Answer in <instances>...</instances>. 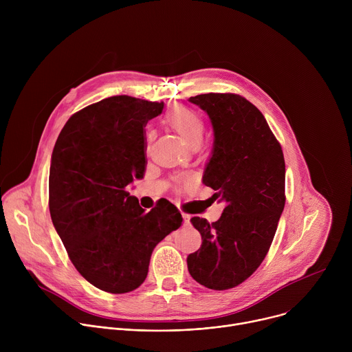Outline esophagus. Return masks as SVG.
Returning <instances> with one entry per match:
<instances>
[{"mask_svg":"<svg viewBox=\"0 0 352 352\" xmlns=\"http://www.w3.org/2000/svg\"><path fill=\"white\" fill-rule=\"evenodd\" d=\"M182 219H184V224H185V226H188V224H189V220H190V216H189V214L182 213Z\"/></svg>","mask_w":352,"mask_h":352,"instance_id":"1","label":"esophagus"}]
</instances>
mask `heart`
<instances>
[{
    "mask_svg": "<svg viewBox=\"0 0 352 352\" xmlns=\"http://www.w3.org/2000/svg\"><path fill=\"white\" fill-rule=\"evenodd\" d=\"M164 120L168 126H171L189 147L199 146V143L202 142L205 124L196 111L182 106L171 107L166 113Z\"/></svg>",
    "mask_w": 352,
    "mask_h": 352,
    "instance_id": "heart-1",
    "label": "heart"
}]
</instances>
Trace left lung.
<instances>
[{"instance_id": "left-lung-1", "label": "left lung", "mask_w": 352, "mask_h": 352, "mask_svg": "<svg viewBox=\"0 0 352 352\" xmlns=\"http://www.w3.org/2000/svg\"><path fill=\"white\" fill-rule=\"evenodd\" d=\"M213 128L204 184L226 208L216 223L192 217L202 245L188 255L189 274L210 289L236 287L263 262L284 210L283 150L263 114L231 93L189 97Z\"/></svg>"}]
</instances>
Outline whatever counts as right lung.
<instances>
[{
	"label": "right lung",
	"mask_w": 352,
	"mask_h": 352,
	"mask_svg": "<svg viewBox=\"0 0 352 352\" xmlns=\"http://www.w3.org/2000/svg\"><path fill=\"white\" fill-rule=\"evenodd\" d=\"M163 107L126 94L107 97L67 121L52 155L54 228L76 270L111 294L138 288L156 245L182 223L168 200L144 213L125 189L143 178V128Z\"/></svg>",
	"instance_id": "add662e5"
}]
</instances>
